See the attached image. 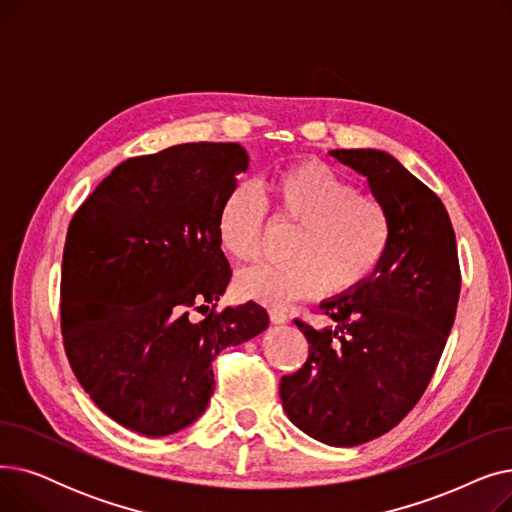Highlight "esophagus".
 I'll list each match as a JSON object with an SVG mask.
<instances>
[{"mask_svg": "<svg viewBox=\"0 0 512 512\" xmlns=\"http://www.w3.org/2000/svg\"><path fill=\"white\" fill-rule=\"evenodd\" d=\"M270 319H272V324H286L288 321V315L284 313V311H280V309H270Z\"/></svg>", "mask_w": 512, "mask_h": 512, "instance_id": "1", "label": "esophagus"}]
</instances>
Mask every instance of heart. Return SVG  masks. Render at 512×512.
Here are the masks:
<instances>
[{
    "instance_id": "1",
    "label": "heart",
    "mask_w": 512,
    "mask_h": 512,
    "mask_svg": "<svg viewBox=\"0 0 512 512\" xmlns=\"http://www.w3.org/2000/svg\"><path fill=\"white\" fill-rule=\"evenodd\" d=\"M265 205L274 222L297 226L288 265H259L240 274L245 299L286 307L330 286L346 292L361 286L384 261L392 220L386 205L357 193L355 182L317 159L297 161L263 182ZM265 209L247 184H238L215 213L220 249L234 261L251 263L261 253Z\"/></svg>"
}]
</instances>
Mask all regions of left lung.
Listing matches in <instances>:
<instances>
[{"instance_id":"1","label":"left lung","mask_w":512,"mask_h":512,"mask_svg":"<svg viewBox=\"0 0 512 512\" xmlns=\"http://www.w3.org/2000/svg\"><path fill=\"white\" fill-rule=\"evenodd\" d=\"M367 178L392 220L384 261L361 286L319 303L334 326L294 324L305 365L280 382L288 419L336 448L380 438L417 405L442 357L461 292L459 253L444 203L390 153L330 151Z\"/></svg>"}]
</instances>
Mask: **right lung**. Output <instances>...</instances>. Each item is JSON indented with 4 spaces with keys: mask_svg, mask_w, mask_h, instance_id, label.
I'll list each match as a JSON object with an SVG mask.
<instances>
[{
    "mask_svg": "<svg viewBox=\"0 0 512 512\" xmlns=\"http://www.w3.org/2000/svg\"><path fill=\"white\" fill-rule=\"evenodd\" d=\"M247 168L238 143L132 157L70 222L60 288L66 355L95 405L130 432L161 438L197 421L215 388L211 361L270 326L253 301L202 312L232 278L215 213Z\"/></svg>",
    "mask_w": 512,
    "mask_h": 512,
    "instance_id": "right-lung-1",
    "label": "right lung"
}]
</instances>
